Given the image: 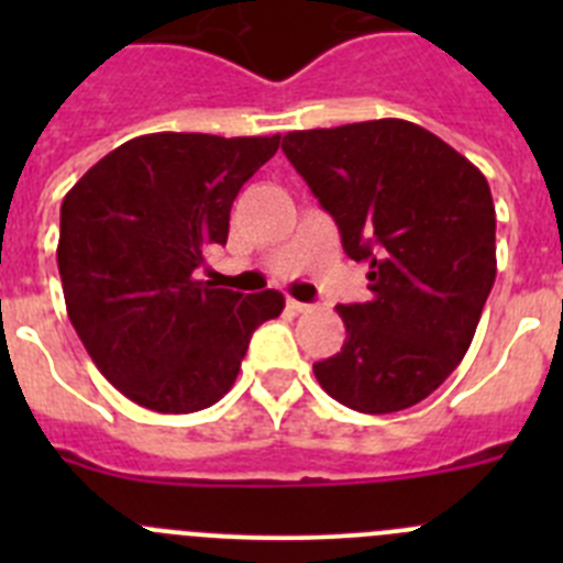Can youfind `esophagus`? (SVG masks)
Masks as SVG:
<instances>
[{"label":"esophagus","instance_id":"esophagus-1","mask_svg":"<svg viewBox=\"0 0 563 563\" xmlns=\"http://www.w3.org/2000/svg\"><path fill=\"white\" fill-rule=\"evenodd\" d=\"M287 310H290V312H307V310H310V305H305V301H296V298H287Z\"/></svg>","mask_w":563,"mask_h":563}]
</instances>
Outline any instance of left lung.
<instances>
[{"instance_id":"obj_1","label":"left lung","mask_w":563,"mask_h":563,"mask_svg":"<svg viewBox=\"0 0 563 563\" xmlns=\"http://www.w3.org/2000/svg\"><path fill=\"white\" fill-rule=\"evenodd\" d=\"M372 298L341 305V352L312 363L321 389L363 415L426 400L474 341L496 278V208L485 174L400 118L290 132L282 141Z\"/></svg>"}]
</instances>
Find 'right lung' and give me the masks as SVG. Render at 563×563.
Listing matches in <instances>:
<instances>
[{"label": "right lung", "instance_id": "right-lung-1", "mask_svg": "<svg viewBox=\"0 0 563 563\" xmlns=\"http://www.w3.org/2000/svg\"><path fill=\"white\" fill-rule=\"evenodd\" d=\"M273 137L157 132L132 137L62 202L58 273L67 316L101 375L143 409L188 415L233 386L253 330L285 310L276 290L194 276L228 242L239 188L276 154Z\"/></svg>", "mask_w": 563, "mask_h": 563}]
</instances>
